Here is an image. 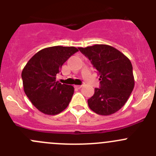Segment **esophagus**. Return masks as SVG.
Segmentation results:
<instances>
[{
    "label": "esophagus",
    "mask_w": 156,
    "mask_h": 156,
    "mask_svg": "<svg viewBox=\"0 0 156 156\" xmlns=\"http://www.w3.org/2000/svg\"><path fill=\"white\" fill-rule=\"evenodd\" d=\"M81 87H82V86H81V85H75V87L78 88V89H80V88H81Z\"/></svg>",
    "instance_id": "esophagus-1"
}]
</instances>
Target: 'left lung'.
I'll return each mask as SVG.
<instances>
[{"label":"left lung","mask_w":156,"mask_h":156,"mask_svg":"<svg viewBox=\"0 0 156 156\" xmlns=\"http://www.w3.org/2000/svg\"><path fill=\"white\" fill-rule=\"evenodd\" d=\"M89 59L100 75V88H95L88 99L90 108L101 115H109L119 111L128 100L134 78L130 59L122 52L106 44L78 48Z\"/></svg>","instance_id":"1"}]
</instances>
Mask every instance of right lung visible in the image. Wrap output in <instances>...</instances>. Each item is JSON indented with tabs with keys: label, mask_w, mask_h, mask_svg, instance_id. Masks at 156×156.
<instances>
[{
	"label": "right lung",
	"mask_w": 156,
	"mask_h": 156,
	"mask_svg": "<svg viewBox=\"0 0 156 156\" xmlns=\"http://www.w3.org/2000/svg\"><path fill=\"white\" fill-rule=\"evenodd\" d=\"M78 51L75 47L42 49L23 69L22 79L25 93L31 103L44 114L57 115L69 106L74 87L61 84L56 77L64 62Z\"/></svg>",
	"instance_id": "obj_1"
}]
</instances>
